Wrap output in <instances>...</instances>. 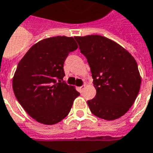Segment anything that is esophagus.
Masks as SVG:
<instances>
[{
    "mask_svg": "<svg viewBox=\"0 0 153 153\" xmlns=\"http://www.w3.org/2000/svg\"><path fill=\"white\" fill-rule=\"evenodd\" d=\"M84 88H85V85H82V87H79V90L80 92H82V90H83Z\"/></svg>",
    "mask_w": 153,
    "mask_h": 153,
    "instance_id": "34e87169",
    "label": "esophagus"
}]
</instances>
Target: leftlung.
<instances>
[{"label":"left lung","mask_w":153,"mask_h":153,"mask_svg":"<svg viewBox=\"0 0 153 153\" xmlns=\"http://www.w3.org/2000/svg\"><path fill=\"white\" fill-rule=\"evenodd\" d=\"M88 60L97 95L88 100L92 114L102 119L115 120L128 111L141 84L136 61L116 42L98 35L75 36Z\"/></svg>","instance_id":"obj_1"}]
</instances>
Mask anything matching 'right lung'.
<instances>
[{
    "mask_svg": "<svg viewBox=\"0 0 153 153\" xmlns=\"http://www.w3.org/2000/svg\"><path fill=\"white\" fill-rule=\"evenodd\" d=\"M77 48L73 37H51L34 45L19 62L13 78V92L25 111L38 123L61 122L80 95L63 81L65 60Z\"/></svg>",
    "mask_w": 153,
    "mask_h": 153,
    "instance_id": "1",
    "label": "right lung"
}]
</instances>
